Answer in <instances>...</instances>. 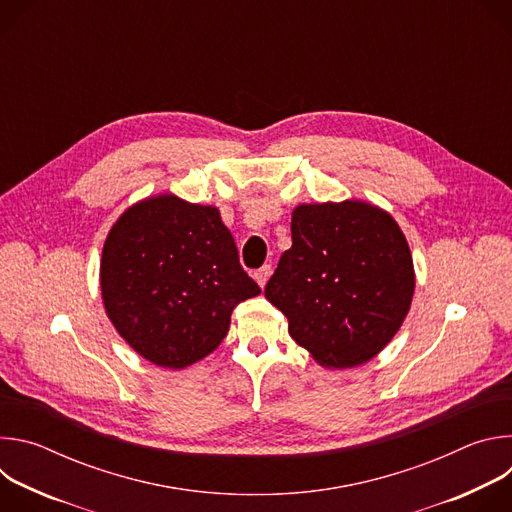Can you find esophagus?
Wrapping results in <instances>:
<instances>
[{"instance_id": "1", "label": "esophagus", "mask_w": 512, "mask_h": 512, "mask_svg": "<svg viewBox=\"0 0 512 512\" xmlns=\"http://www.w3.org/2000/svg\"><path fill=\"white\" fill-rule=\"evenodd\" d=\"M271 265H263L261 269H257L255 271V281L259 283V287H265V283H267V279L271 277Z\"/></svg>"}]
</instances>
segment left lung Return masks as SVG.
<instances>
[{
	"instance_id": "1",
	"label": "left lung",
	"mask_w": 512,
	"mask_h": 512,
	"mask_svg": "<svg viewBox=\"0 0 512 512\" xmlns=\"http://www.w3.org/2000/svg\"><path fill=\"white\" fill-rule=\"evenodd\" d=\"M413 289V257L395 218L371 202L344 200L294 208L291 249L265 298L318 364L352 369L391 342Z\"/></svg>"
}]
</instances>
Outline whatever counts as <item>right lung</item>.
<instances>
[{"label": "right lung", "mask_w": 512, "mask_h": 512, "mask_svg": "<svg viewBox=\"0 0 512 512\" xmlns=\"http://www.w3.org/2000/svg\"><path fill=\"white\" fill-rule=\"evenodd\" d=\"M105 312L145 360L180 371L229 332L237 304L261 294L216 206L158 194L129 206L101 257Z\"/></svg>", "instance_id": "right-lung-1"}]
</instances>
